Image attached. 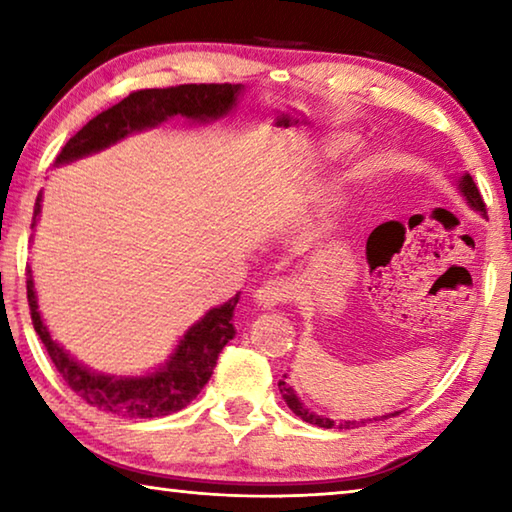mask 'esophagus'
I'll return each instance as SVG.
<instances>
[{
    "label": "esophagus",
    "instance_id": "obj_1",
    "mask_svg": "<svg viewBox=\"0 0 512 512\" xmlns=\"http://www.w3.org/2000/svg\"><path fill=\"white\" fill-rule=\"evenodd\" d=\"M296 293V284L289 277H275V280L264 282L262 287L255 291V302L262 309H273L282 302H287Z\"/></svg>",
    "mask_w": 512,
    "mask_h": 512
}]
</instances>
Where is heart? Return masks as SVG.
<instances>
[{"label": "heart", "mask_w": 512, "mask_h": 512, "mask_svg": "<svg viewBox=\"0 0 512 512\" xmlns=\"http://www.w3.org/2000/svg\"><path fill=\"white\" fill-rule=\"evenodd\" d=\"M359 137L354 133H334V135H327L320 140L318 149L314 151V162L316 164H327V162H334L343 158L345 153H350L354 146H357ZM375 162V160H372Z\"/></svg>", "instance_id": "b5f03b06"}]
</instances>
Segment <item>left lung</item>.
<instances>
[{
    "label": "left lung",
    "mask_w": 512,
    "mask_h": 512,
    "mask_svg": "<svg viewBox=\"0 0 512 512\" xmlns=\"http://www.w3.org/2000/svg\"><path fill=\"white\" fill-rule=\"evenodd\" d=\"M456 187H458V192H461V196L465 198V203L470 205L474 212H481V214L485 216V203H483V198H481V194H479V189H476V185H474V180H472L470 173H463V176L456 180ZM284 377H287V375H284ZM277 388H280L284 402H287L289 409H291L293 413H296L298 418H302V420L309 422V424H316V427H323V429L336 427L334 420L323 418V415H316L314 411H309L307 406L302 404L300 397L296 395V391H293V388H291L284 379L277 381ZM397 413H400V411L388 413V415H379V420H386V418H391V415H397ZM372 420H377V418H372ZM372 420H345V422L339 424V429H357V427H361V424H368V422H372Z\"/></svg>",
    "instance_id": "1"
}]
</instances>
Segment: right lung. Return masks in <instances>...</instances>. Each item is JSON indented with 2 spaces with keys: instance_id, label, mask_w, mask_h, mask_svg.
I'll list each match as a JSON object with an SVG mask.
<instances>
[{
  "instance_id": "1",
  "label": "right lung",
  "mask_w": 512,
  "mask_h": 512,
  "mask_svg": "<svg viewBox=\"0 0 512 512\" xmlns=\"http://www.w3.org/2000/svg\"><path fill=\"white\" fill-rule=\"evenodd\" d=\"M241 92H244L241 83H189L176 85V88L140 90L128 94L124 101L115 103L112 108L90 119L63 146V151L56 158V167L85 158V155L99 153L124 140V137L160 126L171 117L180 115L185 119L201 121V124L221 119L230 115L232 108L237 106ZM40 203L42 192L36 198V207H33L31 228H36L38 223ZM27 298L33 327H36L40 341L45 343L56 370L63 375L65 384L90 406L121 415V418H162V415L185 409L210 381L221 350L237 334L235 325H232V316H235L239 293L228 302H223L221 307H212L201 320H196L180 336L176 350L169 354V359L162 366L153 372H146V375L117 377L83 366L63 345L51 339L38 309V293L36 284H33L31 268L27 271Z\"/></svg>"
}]
</instances>
